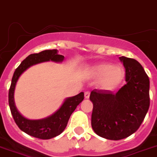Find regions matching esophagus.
<instances>
[{"instance_id":"obj_1","label":"esophagus","mask_w":157,"mask_h":157,"mask_svg":"<svg viewBox=\"0 0 157 157\" xmlns=\"http://www.w3.org/2000/svg\"><path fill=\"white\" fill-rule=\"evenodd\" d=\"M84 97H85V98H89V97H90V91L87 90V91L84 92Z\"/></svg>"}]
</instances>
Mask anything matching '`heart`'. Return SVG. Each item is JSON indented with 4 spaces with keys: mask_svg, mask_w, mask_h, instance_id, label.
I'll return each mask as SVG.
<instances>
[{
    "mask_svg": "<svg viewBox=\"0 0 157 157\" xmlns=\"http://www.w3.org/2000/svg\"><path fill=\"white\" fill-rule=\"evenodd\" d=\"M94 76L102 77L101 85L105 89H113L119 85L124 77V70L120 67H113L108 63H101L92 67Z\"/></svg>",
    "mask_w": 157,
    "mask_h": 157,
    "instance_id": "1",
    "label": "heart"
}]
</instances>
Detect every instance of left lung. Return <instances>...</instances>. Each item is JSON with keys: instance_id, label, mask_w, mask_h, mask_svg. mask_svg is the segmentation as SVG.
Here are the masks:
<instances>
[{"instance_id": "obj_1", "label": "left lung", "mask_w": 157, "mask_h": 157, "mask_svg": "<svg viewBox=\"0 0 157 157\" xmlns=\"http://www.w3.org/2000/svg\"><path fill=\"white\" fill-rule=\"evenodd\" d=\"M125 69L126 84L117 93L108 90L90 92L93 103L91 126L101 137L120 140L136 132L149 107V79L137 60L119 57Z\"/></svg>"}]
</instances>
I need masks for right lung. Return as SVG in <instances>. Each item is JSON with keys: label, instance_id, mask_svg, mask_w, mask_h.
Listing matches in <instances>:
<instances>
[{"label": "right lung", "instance_id": "add662e5", "mask_svg": "<svg viewBox=\"0 0 157 157\" xmlns=\"http://www.w3.org/2000/svg\"><path fill=\"white\" fill-rule=\"evenodd\" d=\"M63 59V56L59 55L57 49L44 50L39 53L31 54L26 57L14 71L8 93L9 107L13 118L18 128L29 136L41 140H49L61 134L67 127L71 114L84 98L83 92H80L76 96L68 98L66 99L60 108L53 115L39 120L28 119L19 113L16 108L14 101V89L16 83L23 72L25 71L31 66L39 63L49 60L62 62Z\"/></svg>", "mask_w": 157, "mask_h": 157}]
</instances>
